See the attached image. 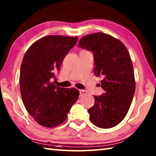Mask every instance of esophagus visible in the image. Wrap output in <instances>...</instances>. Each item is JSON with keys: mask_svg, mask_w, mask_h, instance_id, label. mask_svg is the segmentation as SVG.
Wrapping results in <instances>:
<instances>
[{"mask_svg": "<svg viewBox=\"0 0 156 156\" xmlns=\"http://www.w3.org/2000/svg\"><path fill=\"white\" fill-rule=\"evenodd\" d=\"M80 96H84V95H86L87 94V91L86 90H83V89H80Z\"/></svg>", "mask_w": 156, "mask_h": 156, "instance_id": "1", "label": "esophagus"}]
</instances>
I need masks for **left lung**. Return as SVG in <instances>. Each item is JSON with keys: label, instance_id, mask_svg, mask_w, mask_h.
Here are the masks:
<instances>
[{"label": "left lung", "instance_id": "left-lung-1", "mask_svg": "<svg viewBox=\"0 0 156 156\" xmlns=\"http://www.w3.org/2000/svg\"><path fill=\"white\" fill-rule=\"evenodd\" d=\"M78 45L93 54L94 74L102 79L105 91L94 96L95 103L88 110L91 122L99 128L113 127L125 118L135 93L130 55L122 42L104 33L83 36Z\"/></svg>", "mask_w": 156, "mask_h": 156}]
</instances>
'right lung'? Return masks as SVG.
<instances>
[{"label": "right lung", "instance_id": "add662e5", "mask_svg": "<svg viewBox=\"0 0 156 156\" xmlns=\"http://www.w3.org/2000/svg\"><path fill=\"white\" fill-rule=\"evenodd\" d=\"M78 37L47 36L26 51L20 71V89L26 109L39 125L54 127L67 119L79 91L55 86L61 63Z\"/></svg>", "mask_w": 156, "mask_h": 156}]
</instances>
